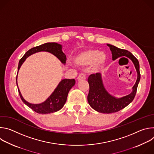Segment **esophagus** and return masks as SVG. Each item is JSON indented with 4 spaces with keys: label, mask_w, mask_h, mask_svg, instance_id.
Returning a JSON list of instances; mask_svg holds the SVG:
<instances>
[{
    "label": "esophagus",
    "mask_w": 154,
    "mask_h": 154,
    "mask_svg": "<svg viewBox=\"0 0 154 154\" xmlns=\"http://www.w3.org/2000/svg\"><path fill=\"white\" fill-rule=\"evenodd\" d=\"M86 75H85L84 74L82 73V74H79V75L78 76V77H77V80H85V79H86Z\"/></svg>",
    "instance_id": "34e87169"
}]
</instances>
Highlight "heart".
I'll use <instances>...</instances> for the list:
<instances>
[{
    "label": "heart",
    "mask_w": 154,
    "mask_h": 154,
    "mask_svg": "<svg viewBox=\"0 0 154 154\" xmlns=\"http://www.w3.org/2000/svg\"><path fill=\"white\" fill-rule=\"evenodd\" d=\"M106 55L97 50H88L81 53L76 58V63L80 66H88L93 64V67L97 69L106 61Z\"/></svg>",
    "instance_id": "1"
}]
</instances>
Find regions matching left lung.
Returning a JSON list of instances; mask_svg holds the SVG:
<instances>
[{
  "label": "left lung",
  "instance_id": "obj_1",
  "mask_svg": "<svg viewBox=\"0 0 154 154\" xmlns=\"http://www.w3.org/2000/svg\"><path fill=\"white\" fill-rule=\"evenodd\" d=\"M107 45L112 51L113 60L122 56L128 57L135 64L138 73L137 82L133 87V91L130 94L120 99H116L107 93L104 88L101 75L99 73L91 74L89 76L88 82L90 85V91L88 95V102L90 105L99 113H112L121 110L132 102L136 95L141 75L138 60L132 54L127 50L119 49L113 45Z\"/></svg>",
  "mask_w": 154,
  "mask_h": 154
}]
</instances>
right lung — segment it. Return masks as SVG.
Wrapping results in <instances>:
<instances>
[{
	"label": "right lung",
	"instance_id": "add662e5",
	"mask_svg": "<svg viewBox=\"0 0 154 154\" xmlns=\"http://www.w3.org/2000/svg\"><path fill=\"white\" fill-rule=\"evenodd\" d=\"M46 51L49 52L56 56L63 63H65L66 57L61 51V46L56 42H48L43 44L39 46L33 48L29 50L25 55L20 58L18 64V71L22 64L26 59L30 55L38 52ZM18 72V71H17ZM17 83V77H16ZM75 80L74 79H63L58 84V86L51 95V96L45 101L40 104H32L27 102L22 96L20 92L18 89L20 97L23 102L30 107L32 109L39 114H48L56 112L63 108L66 101L67 97L69 90L75 85Z\"/></svg>",
	"mask_w": 154,
	"mask_h": 154
}]
</instances>
